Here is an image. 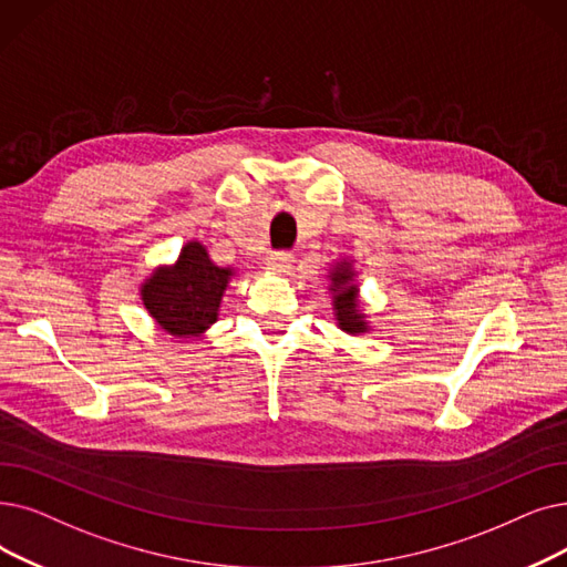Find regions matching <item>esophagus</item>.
I'll use <instances>...</instances> for the list:
<instances>
[{"instance_id":"esophagus-1","label":"esophagus","mask_w":567,"mask_h":567,"mask_svg":"<svg viewBox=\"0 0 567 567\" xmlns=\"http://www.w3.org/2000/svg\"><path fill=\"white\" fill-rule=\"evenodd\" d=\"M293 264L291 252H274L268 257V268L276 270V274H289V268Z\"/></svg>"}]
</instances>
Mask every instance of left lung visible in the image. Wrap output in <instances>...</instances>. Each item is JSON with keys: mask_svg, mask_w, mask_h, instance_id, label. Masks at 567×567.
Masks as SVG:
<instances>
[{"mask_svg": "<svg viewBox=\"0 0 567 567\" xmlns=\"http://www.w3.org/2000/svg\"><path fill=\"white\" fill-rule=\"evenodd\" d=\"M329 291H331V306L333 319L338 329L350 336H361L371 331V322L361 308L359 301V282L352 259L333 261L329 268Z\"/></svg>", "mask_w": 567, "mask_h": 567, "instance_id": "left-lung-1", "label": "left lung"}]
</instances>
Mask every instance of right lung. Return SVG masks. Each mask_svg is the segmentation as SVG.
<instances>
[{
    "instance_id": "1",
    "label": "right lung",
    "mask_w": 567,
    "mask_h": 567,
    "mask_svg": "<svg viewBox=\"0 0 567 567\" xmlns=\"http://www.w3.org/2000/svg\"><path fill=\"white\" fill-rule=\"evenodd\" d=\"M236 270L217 266L202 240H187L178 259L157 266L141 285V301L168 336L202 338L219 315L225 289Z\"/></svg>"
}]
</instances>
